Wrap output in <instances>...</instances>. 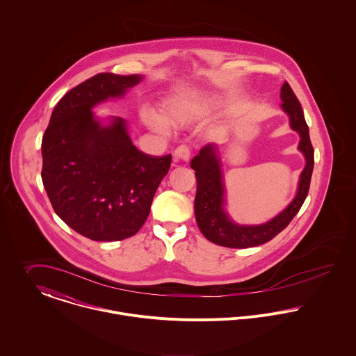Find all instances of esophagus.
<instances>
[{
    "label": "esophagus",
    "instance_id": "34e87169",
    "mask_svg": "<svg viewBox=\"0 0 356 356\" xmlns=\"http://www.w3.org/2000/svg\"><path fill=\"white\" fill-rule=\"evenodd\" d=\"M173 156H175V159H181V161H188L190 156H191L190 147L186 146V145H181V146H179V147L175 150Z\"/></svg>",
    "mask_w": 356,
    "mask_h": 356
}]
</instances>
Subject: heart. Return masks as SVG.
<instances>
[{"label":"heart","instance_id":"b5f03b06","mask_svg":"<svg viewBox=\"0 0 356 356\" xmlns=\"http://www.w3.org/2000/svg\"><path fill=\"white\" fill-rule=\"evenodd\" d=\"M221 102V97L217 94H197V95H186L181 97L165 108V115L152 108H145L140 113L142 121L150 129L169 134L172 129V124L168 121L177 124L191 122L206 116L210 111H213Z\"/></svg>","mask_w":356,"mask_h":356}]
</instances>
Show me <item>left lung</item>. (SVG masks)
Segmentation results:
<instances>
[{
  "instance_id": "8db88e82",
  "label": "left lung",
  "mask_w": 356,
  "mask_h": 356,
  "mask_svg": "<svg viewBox=\"0 0 356 356\" xmlns=\"http://www.w3.org/2000/svg\"><path fill=\"white\" fill-rule=\"evenodd\" d=\"M280 98L282 101L281 108L289 118L291 128L300 136L298 149L306 159V166L299 177L296 195L276 217L264 224H237L225 211V187L221 162L217 156V146L214 143L203 146L199 154L191 161V168L195 170L197 177L194 207L197 227L203 236L211 243L229 248H247L264 244L286 228L309 194L314 168V150L310 140L309 127L305 120L302 105L286 81L281 87Z\"/></svg>"
}]
</instances>
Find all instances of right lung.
I'll return each mask as SVG.
<instances>
[{
    "label": "right lung",
    "instance_id": "1",
    "mask_svg": "<svg viewBox=\"0 0 356 356\" xmlns=\"http://www.w3.org/2000/svg\"><path fill=\"white\" fill-rule=\"evenodd\" d=\"M142 79L98 74L80 83L58 101L42 138V181L56 214L95 241L134 236L170 168V154L149 156L132 145L125 120L104 124L92 112Z\"/></svg>",
    "mask_w": 356,
    "mask_h": 356
}]
</instances>
